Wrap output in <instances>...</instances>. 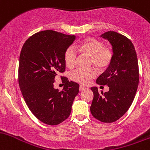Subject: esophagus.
<instances>
[{
  "label": "esophagus",
  "mask_w": 150,
  "mask_h": 150,
  "mask_svg": "<svg viewBox=\"0 0 150 150\" xmlns=\"http://www.w3.org/2000/svg\"><path fill=\"white\" fill-rule=\"evenodd\" d=\"M84 89H86V87L83 86H79V91H83Z\"/></svg>",
  "instance_id": "1"
}]
</instances>
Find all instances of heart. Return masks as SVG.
Returning <instances> with one entry per match:
<instances>
[{
  "label": "heart",
  "instance_id": "heart-1",
  "mask_svg": "<svg viewBox=\"0 0 150 150\" xmlns=\"http://www.w3.org/2000/svg\"><path fill=\"white\" fill-rule=\"evenodd\" d=\"M79 50L91 57V64L99 70L106 69L111 63L112 52L111 50L104 47V44L96 39H87L79 45ZM77 58L76 51L73 47H69L64 54V62L68 68L75 65ZM96 76V71L76 69L70 74L71 79L81 84H88L90 81Z\"/></svg>",
  "mask_w": 150,
  "mask_h": 150
}]
</instances>
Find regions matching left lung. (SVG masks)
<instances>
[{
    "mask_svg": "<svg viewBox=\"0 0 150 150\" xmlns=\"http://www.w3.org/2000/svg\"><path fill=\"white\" fill-rule=\"evenodd\" d=\"M100 38L111 45L112 59L96 83L107 85L109 91L100 93L97 87L91 88L93 98L90 110L97 120L113 122L127 111L135 96L139 83L138 60L133 44L124 35L109 31Z\"/></svg>",
    "mask_w": 150,
    "mask_h": 150,
    "instance_id": "left-lung-1",
    "label": "left lung"
}]
</instances>
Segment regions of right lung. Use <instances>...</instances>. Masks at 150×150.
Wrapping results in <instances>:
<instances>
[{"mask_svg":"<svg viewBox=\"0 0 150 150\" xmlns=\"http://www.w3.org/2000/svg\"><path fill=\"white\" fill-rule=\"evenodd\" d=\"M76 40L53 30L35 33L26 40L19 60L18 79L26 104L38 120L49 125L69 117L79 85L64 77L62 91L54 88V79L65 71L64 54Z\"/></svg>","mask_w":150,"mask_h":150,"instance_id":"1","label":"right lung"}]
</instances>
